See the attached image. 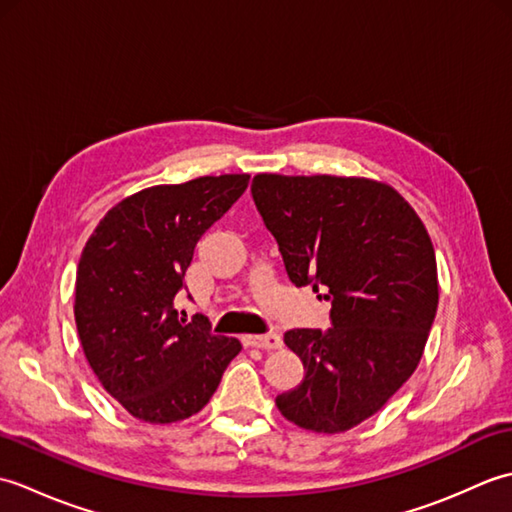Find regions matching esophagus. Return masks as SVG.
<instances>
[{
	"mask_svg": "<svg viewBox=\"0 0 512 512\" xmlns=\"http://www.w3.org/2000/svg\"><path fill=\"white\" fill-rule=\"evenodd\" d=\"M244 345L248 347H259V350H279L284 341H281V336L277 332H268V334H248L242 336Z\"/></svg>",
	"mask_w": 512,
	"mask_h": 512,
	"instance_id": "34e87169",
	"label": "esophagus"
}]
</instances>
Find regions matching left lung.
I'll use <instances>...</instances> for the list:
<instances>
[{
    "label": "left lung",
    "instance_id": "obj_1",
    "mask_svg": "<svg viewBox=\"0 0 512 512\" xmlns=\"http://www.w3.org/2000/svg\"><path fill=\"white\" fill-rule=\"evenodd\" d=\"M250 193L292 284L332 301V328L284 334L306 376L277 409L308 431L352 429L420 363L438 310L431 237L385 182L257 173Z\"/></svg>",
    "mask_w": 512,
    "mask_h": 512
}]
</instances>
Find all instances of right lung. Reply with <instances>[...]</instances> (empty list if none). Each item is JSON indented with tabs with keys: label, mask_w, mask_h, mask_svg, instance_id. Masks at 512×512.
Wrapping results in <instances>:
<instances>
[{
	"label": "right lung",
	"mask_w": 512,
	"mask_h": 512,
	"mask_svg": "<svg viewBox=\"0 0 512 512\" xmlns=\"http://www.w3.org/2000/svg\"><path fill=\"white\" fill-rule=\"evenodd\" d=\"M246 173L158 184L105 213L76 268L74 321L107 394L134 418L178 422L215 394L242 343L211 334L202 314L178 317L173 299L198 239L248 187Z\"/></svg>",
	"instance_id": "1"
}]
</instances>
